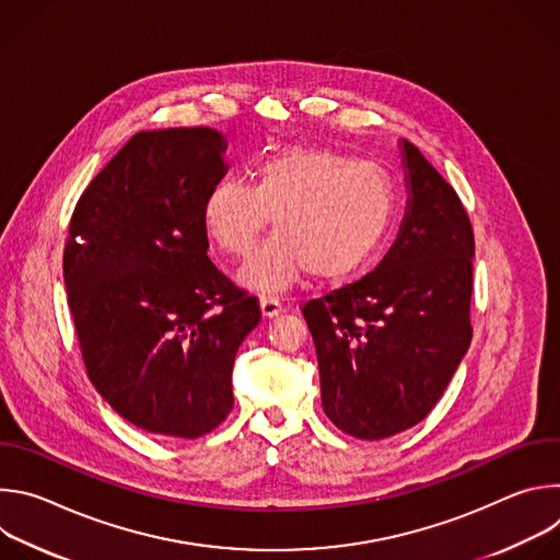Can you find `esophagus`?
I'll list each match as a JSON object with an SVG mask.
<instances>
[{
	"mask_svg": "<svg viewBox=\"0 0 560 560\" xmlns=\"http://www.w3.org/2000/svg\"><path fill=\"white\" fill-rule=\"evenodd\" d=\"M259 305H261V314H264L266 318H272V316H277L279 312H283L281 301H279L277 296H272V294H261Z\"/></svg>",
	"mask_w": 560,
	"mask_h": 560,
	"instance_id": "obj_1",
	"label": "esophagus"
}]
</instances>
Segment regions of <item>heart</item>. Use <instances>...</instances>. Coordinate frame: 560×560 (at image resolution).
I'll list each match as a JSON object with an SVG mask.
<instances>
[{
	"label": "heart",
	"mask_w": 560,
	"mask_h": 560,
	"mask_svg": "<svg viewBox=\"0 0 560 560\" xmlns=\"http://www.w3.org/2000/svg\"><path fill=\"white\" fill-rule=\"evenodd\" d=\"M272 217L275 234L238 272L246 288L272 294L301 275L339 281L383 246L394 217L389 177L332 150L290 148L268 154L253 186L223 179L203 201V228L228 257H248Z\"/></svg>",
	"instance_id": "heart-1"
}]
</instances>
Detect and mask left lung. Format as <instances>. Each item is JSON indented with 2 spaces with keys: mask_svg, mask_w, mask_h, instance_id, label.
<instances>
[{
  "mask_svg": "<svg viewBox=\"0 0 560 560\" xmlns=\"http://www.w3.org/2000/svg\"><path fill=\"white\" fill-rule=\"evenodd\" d=\"M408 208L396 242L363 279L303 305L326 417L387 439L423 421L471 341L474 232L454 188L401 141Z\"/></svg>",
  "mask_w": 560,
  "mask_h": 560,
  "instance_id": "obj_1",
  "label": "left lung"
}]
</instances>
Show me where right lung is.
I'll return each mask as SVG.
<instances>
[{
	"label": "right lung",
	"instance_id": "1",
	"mask_svg": "<svg viewBox=\"0 0 560 560\" xmlns=\"http://www.w3.org/2000/svg\"><path fill=\"white\" fill-rule=\"evenodd\" d=\"M223 152L212 128L141 130L70 219L63 283L89 378L152 434L197 439L230 415L236 350L261 322L257 296L208 259L203 201Z\"/></svg>",
	"mask_w": 560,
	"mask_h": 560
}]
</instances>
